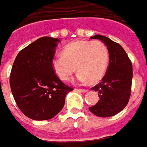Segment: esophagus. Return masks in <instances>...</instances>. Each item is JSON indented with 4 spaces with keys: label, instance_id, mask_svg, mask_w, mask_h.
Masks as SVG:
<instances>
[{
    "label": "esophagus",
    "instance_id": "esophagus-1",
    "mask_svg": "<svg viewBox=\"0 0 147 147\" xmlns=\"http://www.w3.org/2000/svg\"><path fill=\"white\" fill-rule=\"evenodd\" d=\"M76 91L80 92H88V90H87V89H81V88H80H80H77V89H76Z\"/></svg>",
    "mask_w": 147,
    "mask_h": 147
}]
</instances>
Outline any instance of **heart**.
Returning a JSON list of instances; mask_svg holds the SVG:
<instances>
[{"instance_id": "obj_1", "label": "heart", "mask_w": 147, "mask_h": 147, "mask_svg": "<svg viewBox=\"0 0 147 147\" xmlns=\"http://www.w3.org/2000/svg\"><path fill=\"white\" fill-rule=\"evenodd\" d=\"M109 53L106 45L100 41H77L67 45L62 54L52 60L53 70L59 78L67 81L77 67L76 80L80 83H96L106 73Z\"/></svg>"}]
</instances>
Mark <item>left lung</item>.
Listing matches in <instances>:
<instances>
[{
	"mask_svg": "<svg viewBox=\"0 0 147 147\" xmlns=\"http://www.w3.org/2000/svg\"><path fill=\"white\" fill-rule=\"evenodd\" d=\"M106 45L109 53V65L102 81L92 88L98 92L100 100L89 107L93 114L101 117L116 115L127 105L130 96L133 78L131 61L122 47L102 35L91 37Z\"/></svg>",
	"mask_w": 147,
	"mask_h": 147,
	"instance_id": "1",
	"label": "left lung"
}]
</instances>
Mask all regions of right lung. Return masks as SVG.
Returning a JSON list of instances; mask_svg holds the SVG:
<instances>
[{
	"mask_svg": "<svg viewBox=\"0 0 147 147\" xmlns=\"http://www.w3.org/2000/svg\"><path fill=\"white\" fill-rule=\"evenodd\" d=\"M59 42L42 37L22 49L13 62L11 91L20 110L30 119L53 118L64 106L66 95L73 90L53 70V58Z\"/></svg>",
	"mask_w": 147,
	"mask_h": 147,
	"instance_id": "1",
	"label": "right lung"
}]
</instances>
